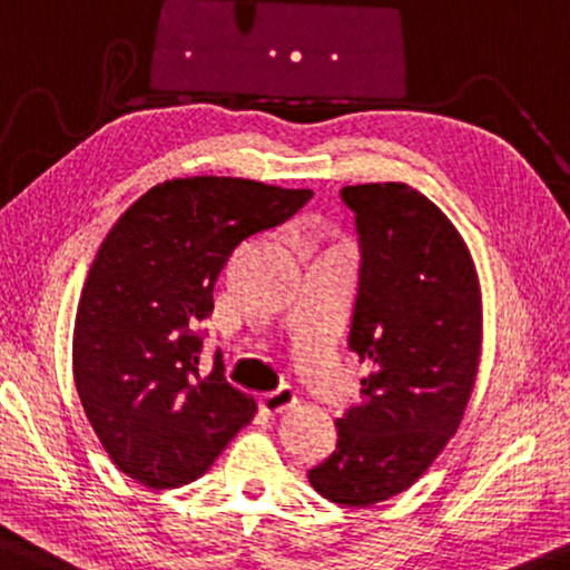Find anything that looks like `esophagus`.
<instances>
[{"mask_svg": "<svg viewBox=\"0 0 570 570\" xmlns=\"http://www.w3.org/2000/svg\"><path fill=\"white\" fill-rule=\"evenodd\" d=\"M297 404V391L289 389V385H281L276 391H268L261 396V409L265 414H281L284 409Z\"/></svg>", "mask_w": 570, "mask_h": 570, "instance_id": "34e87169", "label": "esophagus"}]
</instances>
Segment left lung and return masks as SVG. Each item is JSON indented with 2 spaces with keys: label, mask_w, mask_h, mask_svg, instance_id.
<instances>
[{
  "label": "left lung",
  "mask_w": 570,
  "mask_h": 570,
  "mask_svg": "<svg viewBox=\"0 0 570 570\" xmlns=\"http://www.w3.org/2000/svg\"><path fill=\"white\" fill-rule=\"evenodd\" d=\"M362 245L348 348L370 364L360 406L309 484L338 505L383 503L456 435L482 354V289L451 218L404 181L341 189Z\"/></svg>",
  "instance_id": "1"
}]
</instances>
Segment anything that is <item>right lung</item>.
I'll return each instance as SVG.
<instances>
[{"label": "right lung", "instance_id": "right-lung-1", "mask_svg": "<svg viewBox=\"0 0 570 570\" xmlns=\"http://www.w3.org/2000/svg\"><path fill=\"white\" fill-rule=\"evenodd\" d=\"M313 197L242 177L166 179L117 218L80 292L72 375L114 466L150 490L206 474L257 404L200 370L197 323L234 247Z\"/></svg>", "mask_w": 570, "mask_h": 570}]
</instances>
